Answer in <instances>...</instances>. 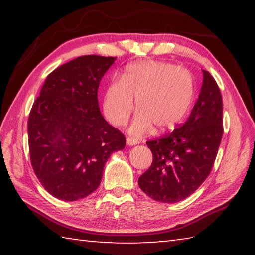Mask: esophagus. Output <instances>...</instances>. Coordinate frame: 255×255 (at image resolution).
Masks as SVG:
<instances>
[{
  "mask_svg": "<svg viewBox=\"0 0 255 255\" xmlns=\"http://www.w3.org/2000/svg\"><path fill=\"white\" fill-rule=\"evenodd\" d=\"M137 144H139V141H138L137 139H135V138H131V137H128L127 138V145L133 146V145H137Z\"/></svg>",
  "mask_w": 255,
  "mask_h": 255,
  "instance_id": "esophagus-1",
  "label": "esophagus"
}]
</instances>
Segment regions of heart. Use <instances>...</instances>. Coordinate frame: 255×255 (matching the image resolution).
<instances>
[{
    "label": "heart",
    "mask_w": 255,
    "mask_h": 255,
    "mask_svg": "<svg viewBox=\"0 0 255 255\" xmlns=\"http://www.w3.org/2000/svg\"><path fill=\"white\" fill-rule=\"evenodd\" d=\"M193 97V80L190 72L173 64L146 60L129 66L120 81L108 88L103 110L115 126L127 123L133 109L139 110L130 132L140 135L152 126L163 131L174 127L189 109Z\"/></svg>",
    "instance_id": "heart-1"
}]
</instances>
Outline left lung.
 <instances>
[{"mask_svg":"<svg viewBox=\"0 0 255 255\" xmlns=\"http://www.w3.org/2000/svg\"><path fill=\"white\" fill-rule=\"evenodd\" d=\"M224 132L223 99L208 71L187 122L171 133L150 139L153 162L138 179L152 199L174 204L191 196L213 169Z\"/></svg>","mask_w":255,"mask_h":255,"instance_id":"1","label":"left lung"}]
</instances>
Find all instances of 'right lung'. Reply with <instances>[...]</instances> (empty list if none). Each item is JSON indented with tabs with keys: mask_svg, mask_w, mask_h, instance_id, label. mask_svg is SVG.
Returning <instances> with one entry per match:
<instances>
[{
	"mask_svg": "<svg viewBox=\"0 0 255 255\" xmlns=\"http://www.w3.org/2000/svg\"><path fill=\"white\" fill-rule=\"evenodd\" d=\"M116 57L80 56L48 74L28 119L34 174L51 196L65 201L97 190L111 153L126 138L102 117L98 89Z\"/></svg>",
	"mask_w": 255,
	"mask_h": 255,
	"instance_id": "obj_1",
	"label": "right lung"
}]
</instances>
